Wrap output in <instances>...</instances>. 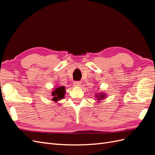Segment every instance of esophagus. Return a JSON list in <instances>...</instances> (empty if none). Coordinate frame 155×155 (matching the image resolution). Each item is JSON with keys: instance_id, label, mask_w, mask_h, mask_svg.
I'll use <instances>...</instances> for the list:
<instances>
[{"instance_id": "34e87169", "label": "esophagus", "mask_w": 155, "mask_h": 155, "mask_svg": "<svg viewBox=\"0 0 155 155\" xmlns=\"http://www.w3.org/2000/svg\"><path fill=\"white\" fill-rule=\"evenodd\" d=\"M81 84V82L79 81H75L74 82H73V86H76V87H78V86H80Z\"/></svg>"}]
</instances>
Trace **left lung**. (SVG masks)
<instances>
[{"instance_id": "8db88e82", "label": "left lung", "mask_w": 155, "mask_h": 155, "mask_svg": "<svg viewBox=\"0 0 155 155\" xmlns=\"http://www.w3.org/2000/svg\"><path fill=\"white\" fill-rule=\"evenodd\" d=\"M106 97V95L105 93L101 92V93H98V94H96L95 98H97V100H98V101H100V100H102L104 98H105Z\"/></svg>"}]
</instances>
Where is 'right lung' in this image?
<instances>
[{"label":"right lung","mask_w":155,"mask_h":155,"mask_svg":"<svg viewBox=\"0 0 155 155\" xmlns=\"http://www.w3.org/2000/svg\"><path fill=\"white\" fill-rule=\"evenodd\" d=\"M54 91H52L51 94L53 96L52 100L53 102H57L58 100L64 98V94H65V87L64 86H58L54 88Z\"/></svg>","instance_id":"right-lung-1"}]
</instances>
